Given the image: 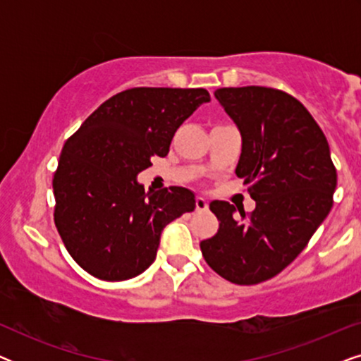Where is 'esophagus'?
I'll return each mask as SVG.
<instances>
[{"label": "esophagus", "instance_id": "34e87169", "mask_svg": "<svg viewBox=\"0 0 361 361\" xmlns=\"http://www.w3.org/2000/svg\"><path fill=\"white\" fill-rule=\"evenodd\" d=\"M195 210L197 212L209 210V202H207L204 197H197V199H195Z\"/></svg>", "mask_w": 361, "mask_h": 361}]
</instances>
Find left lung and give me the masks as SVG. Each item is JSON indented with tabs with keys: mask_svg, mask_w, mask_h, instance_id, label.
<instances>
[{
	"mask_svg": "<svg viewBox=\"0 0 361 361\" xmlns=\"http://www.w3.org/2000/svg\"><path fill=\"white\" fill-rule=\"evenodd\" d=\"M215 98L241 135L236 176L245 177L256 209L210 202L220 220L200 243L212 269L235 284H258L293 263L329 215L337 171L327 137L305 106L266 87L219 88Z\"/></svg>",
	"mask_w": 361,
	"mask_h": 361,
	"instance_id": "8db88e82",
	"label": "left lung"
}]
</instances>
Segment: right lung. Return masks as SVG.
Masks as SVG:
<instances>
[{
  "mask_svg": "<svg viewBox=\"0 0 361 361\" xmlns=\"http://www.w3.org/2000/svg\"><path fill=\"white\" fill-rule=\"evenodd\" d=\"M210 102L204 88H130L102 103L62 147L54 220L77 264L103 281L141 274L167 224L195 209L184 187L145 190L137 174L169 152L182 123Z\"/></svg>",
  "mask_w": 361,
  "mask_h": 361,
  "instance_id": "add662e5",
  "label": "right lung"
}]
</instances>
